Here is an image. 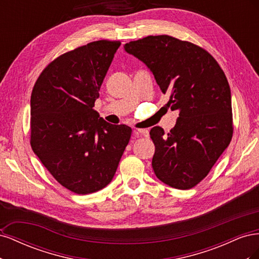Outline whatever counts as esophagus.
Segmentation results:
<instances>
[{"label":"esophagus","instance_id":"34e87169","mask_svg":"<svg viewBox=\"0 0 259 259\" xmlns=\"http://www.w3.org/2000/svg\"><path fill=\"white\" fill-rule=\"evenodd\" d=\"M134 134V138H138V137H149V131L148 130H135L133 132Z\"/></svg>","mask_w":259,"mask_h":259}]
</instances>
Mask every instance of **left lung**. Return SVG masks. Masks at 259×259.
<instances>
[{
    "mask_svg": "<svg viewBox=\"0 0 259 259\" xmlns=\"http://www.w3.org/2000/svg\"><path fill=\"white\" fill-rule=\"evenodd\" d=\"M150 69L166 104L179 116L168 134L150 131L152 167L162 183L190 189L205 178L229 146L233 126L231 92L221 66L198 45L169 35H150L124 45Z\"/></svg>",
    "mask_w": 259,
    "mask_h": 259,
    "instance_id": "8db88e82",
    "label": "left lung"
}]
</instances>
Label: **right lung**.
Returning a JSON list of instances; mask_svg holds the SVG:
<instances>
[{"label": "right lung", "mask_w": 259, "mask_h": 259, "mask_svg": "<svg viewBox=\"0 0 259 259\" xmlns=\"http://www.w3.org/2000/svg\"><path fill=\"white\" fill-rule=\"evenodd\" d=\"M119 41H95L62 54L46 67L31 94V147L70 191L103 189L115 174L132 128L94 110Z\"/></svg>", "instance_id": "right-lung-1"}]
</instances>
